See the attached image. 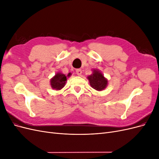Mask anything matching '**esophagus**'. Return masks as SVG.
I'll use <instances>...</instances> for the list:
<instances>
[{
    "instance_id": "34e87169",
    "label": "esophagus",
    "mask_w": 159,
    "mask_h": 159,
    "mask_svg": "<svg viewBox=\"0 0 159 159\" xmlns=\"http://www.w3.org/2000/svg\"><path fill=\"white\" fill-rule=\"evenodd\" d=\"M75 71H76V74H78V75H81V74H82V71H81V70H80V69L76 70H75Z\"/></svg>"
}]
</instances>
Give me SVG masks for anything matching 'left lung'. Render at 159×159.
Segmentation results:
<instances>
[{
	"mask_svg": "<svg viewBox=\"0 0 159 159\" xmlns=\"http://www.w3.org/2000/svg\"><path fill=\"white\" fill-rule=\"evenodd\" d=\"M91 88L97 91H102L106 88L107 80L105 78L103 74L98 70H93V74L88 76Z\"/></svg>",
	"mask_w": 159,
	"mask_h": 159,
	"instance_id": "8db88e82",
	"label": "left lung"
}]
</instances>
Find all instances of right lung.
Masks as SVG:
<instances>
[{"mask_svg":"<svg viewBox=\"0 0 159 159\" xmlns=\"http://www.w3.org/2000/svg\"><path fill=\"white\" fill-rule=\"evenodd\" d=\"M69 75V74H68ZM67 78L66 75L57 72V73L50 80V85L52 89L60 90L64 87L66 83Z\"/></svg>","mask_w":159,"mask_h":159,"instance_id":"obj_1","label":"right lung"}]
</instances>
